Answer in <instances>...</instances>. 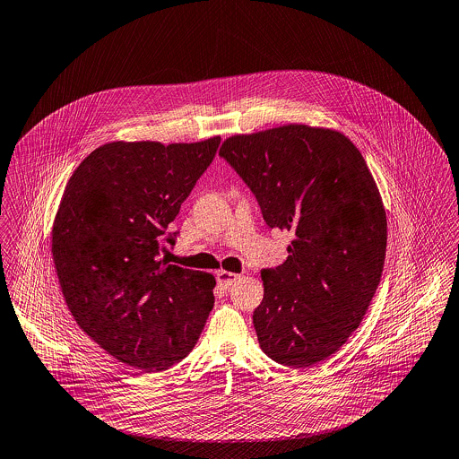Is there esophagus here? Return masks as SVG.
I'll return each mask as SVG.
<instances>
[{"instance_id":"1","label":"esophagus","mask_w":459,"mask_h":459,"mask_svg":"<svg viewBox=\"0 0 459 459\" xmlns=\"http://www.w3.org/2000/svg\"><path fill=\"white\" fill-rule=\"evenodd\" d=\"M217 284L221 286V288H224V290H228L235 281H238L240 279V275H237V273H231V272H224V270H221V272H217Z\"/></svg>"}]
</instances>
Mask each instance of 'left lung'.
I'll use <instances>...</instances> for the list:
<instances>
[{"label": "left lung", "instance_id": "8db88e82", "mask_svg": "<svg viewBox=\"0 0 459 459\" xmlns=\"http://www.w3.org/2000/svg\"><path fill=\"white\" fill-rule=\"evenodd\" d=\"M219 156L249 186L264 222L292 233L288 259L261 272L259 345L281 365L316 367L359 326L380 282L387 221L376 180L358 147L326 127L235 134Z\"/></svg>", "mask_w": 459, "mask_h": 459}]
</instances>
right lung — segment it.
Segmentation results:
<instances>
[{"instance_id": "1", "label": "right lung", "mask_w": 459, "mask_h": 459, "mask_svg": "<svg viewBox=\"0 0 459 459\" xmlns=\"http://www.w3.org/2000/svg\"><path fill=\"white\" fill-rule=\"evenodd\" d=\"M219 143H105L65 187L52 226L61 291L81 330L133 368L184 359L213 307V275L168 264L160 250L175 244L168 224Z\"/></svg>"}]
</instances>
